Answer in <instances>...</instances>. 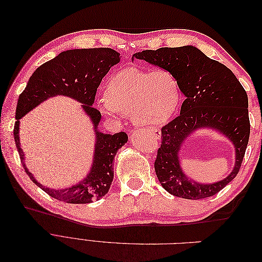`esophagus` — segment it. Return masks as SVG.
Segmentation results:
<instances>
[{
	"instance_id": "1",
	"label": "esophagus",
	"mask_w": 262,
	"mask_h": 262,
	"mask_svg": "<svg viewBox=\"0 0 262 262\" xmlns=\"http://www.w3.org/2000/svg\"><path fill=\"white\" fill-rule=\"evenodd\" d=\"M153 134H154V137H155L156 139H158V138H160V134H161V132H160V131H157V130H154V131H153Z\"/></svg>"
}]
</instances>
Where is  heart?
<instances>
[{
    "label": "heart",
    "instance_id": "heart-1",
    "mask_svg": "<svg viewBox=\"0 0 262 262\" xmlns=\"http://www.w3.org/2000/svg\"><path fill=\"white\" fill-rule=\"evenodd\" d=\"M179 99L178 82L169 71L126 69L109 80L101 109L108 116L132 114L137 124L156 126L169 120Z\"/></svg>",
    "mask_w": 262,
    "mask_h": 262
}]
</instances>
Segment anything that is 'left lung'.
I'll use <instances>...</instances> for the list:
<instances>
[{"label":"left lung","mask_w":262,"mask_h":262,"mask_svg":"<svg viewBox=\"0 0 262 262\" xmlns=\"http://www.w3.org/2000/svg\"><path fill=\"white\" fill-rule=\"evenodd\" d=\"M134 58L169 71L186 96L180 115L161 130V146L154 163L161 185L184 199L199 200L216 194L237 176L247 148L250 134L247 93L231 70L192 46L144 50L133 54ZM200 127L219 129L235 145L233 171L215 184L202 185L188 180L179 165L181 143Z\"/></svg>","instance_id":"8db88e82"}]
</instances>
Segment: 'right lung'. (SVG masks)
Wrapping results in <instances>:
<instances>
[{
    "label": "right lung",
    "instance_id": "1",
    "mask_svg": "<svg viewBox=\"0 0 262 262\" xmlns=\"http://www.w3.org/2000/svg\"><path fill=\"white\" fill-rule=\"evenodd\" d=\"M117 51L110 48L74 49L61 52L58 57L43 63L30 76L25 90L19 95L16 107V122L14 124V140L19 153L20 162L29 178L54 199L67 203L83 204L99 200L104 196L114 179V158L118 149L128 141L125 132L114 136L96 130L94 163L91 172L76 186L55 190L39 184L26 168L24 154L19 145V119L29 110L38 106L47 98L55 95H64L80 102L85 113L95 125L100 121L101 115L93 107L97 89L110 68L120 61Z\"/></svg>",
    "mask_w": 262,
    "mask_h": 262
}]
</instances>
